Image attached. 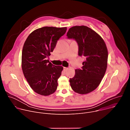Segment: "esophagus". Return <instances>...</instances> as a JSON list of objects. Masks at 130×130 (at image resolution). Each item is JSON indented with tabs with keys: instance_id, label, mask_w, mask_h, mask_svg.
<instances>
[{
	"instance_id": "34e87169",
	"label": "esophagus",
	"mask_w": 130,
	"mask_h": 130,
	"mask_svg": "<svg viewBox=\"0 0 130 130\" xmlns=\"http://www.w3.org/2000/svg\"><path fill=\"white\" fill-rule=\"evenodd\" d=\"M68 69V68H67V67H64V70L65 71H66Z\"/></svg>"
}]
</instances>
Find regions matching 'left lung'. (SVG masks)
Instances as JSON below:
<instances>
[{"label": "left lung", "instance_id": "obj_1", "mask_svg": "<svg viewBox=\"0 0 130 130\" xmlns=\"http://www.w3.org/2000/svg\"><path fill=\"white\" fill-rule=\"evenodd\" d=\"M68 39L75 40L78 55L85 59L81 69H77L75 76L69 79L73 90L86 94L95 90L100 83L107 68L108 52L101 37L86 26H74L67 33Z\"/></svg>", "mask_w": 130, "mask_h": 130}]
</instances>
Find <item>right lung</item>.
<instances>
[{
  "instance_id": "obj_1",
  "label": "right lung",
  "mask_w": 130,
  "mask_h": 130,
  "mask_svg": "<svg viewBox=\"0 0 130 130\" xmlns=\"http://www.w3.org/2000/svg\"><path fill=\"white\" fill-rule=\"evenodd\" d=\"M67 28L44 27L33 31L26 39L22 50L23 73L32 89L40 95L48 96L58 87V79L63 67L47 60Z\"/></svg>"
}]
</instances>
